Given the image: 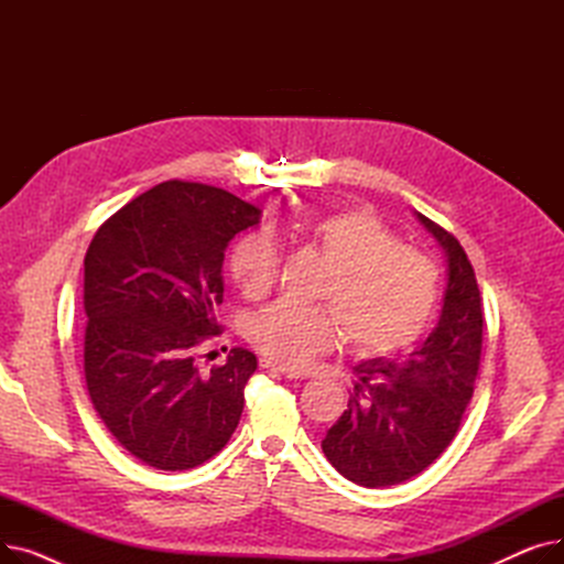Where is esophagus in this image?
<instances>
[{"label": "esophagus", "mask_w": 564, "mask_h": 564, "mask_svg": "<svg viewBox=\"0 0 564 564\" xmlns=\"http://www.w3.org/2000/svg\"><path fill=\"white\" fill-rule=\"evenodd\" d=\"M260 366L264 368V370H270V372H279V375H283V377H290V379H297V377H302L304 372L302 370H297V368H292V366H283V364H276V361H272V359H262L260 361Z\"/></svg>", "instance_id": "obj_1"}]
</instances>
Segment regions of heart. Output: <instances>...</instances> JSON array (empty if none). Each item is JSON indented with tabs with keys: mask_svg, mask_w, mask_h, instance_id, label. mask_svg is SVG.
<instances>
[{
	"mask_svg": "<svg viewBox=\"0 0 564 564\" xmlns=\"http://www.w3.org/2000/svg\"><path fill=\"white\" fill-rule=\"evenodd\" d=\"M300 235L332 262L319 288L329 306L279 302L258 313L249 340L279 364L302 366L329 351L345 334L361 357H383L416 340L436 308L438 270L419 249L361 207H343L300 224ZM272 237L253 232L230 251V276L247 297L260 300L279 276Z\"/></svg>",
	"mask_w": 564,
	"mask_h": 564,
	"instance_id": "b5f03b06",
	"label": "heart"
}]
</instances>
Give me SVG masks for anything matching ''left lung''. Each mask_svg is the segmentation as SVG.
Segmentation results:
<instances>
[{"instance_id":"1","label":"left lung","mask_w":564,"mask_h":564,"mask_svg":"<svg viewBox=\"0 0 564 564\" xmlns=\"http://www.w3.org/2000/svg\"><path fill=\"white\" fill-rule=\"evenodd\" d=\"M448 256V288L436 329L402 361L357 366L359 383L322 441L332 466L354 485L379 489L425 470L455 438L473 398L482 354V297L457 237L419 215Z\"/></svg>"}]
</instances>
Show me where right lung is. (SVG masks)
Wrapping results in <instances>:
<instances>
[{
  "instance_id": "add662e5",
  "label": "right lung",
  "mask_w": 564,
  "mask_h": 564,
  "mask_svg": "<svg viewBox=\"0 0 564 564\" xmlns=\"http://www.w3.org/2000/svg\"><path fill=\"white\" fill-rule=\"evenodd\" d=\"M260 210L226 189L166 181L132 198L84 256V377L105 427L139 462L187 470L215 457L245 409L258 361L235 347L203 372L221 334V262Z\"/></svg>"
}]
</instances>
